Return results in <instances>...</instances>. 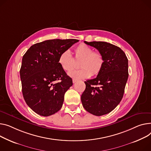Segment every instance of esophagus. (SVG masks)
<instances>
[{
  "instance_id": "obj_1",
  "label": "esophagus",
  "mask_w": 151,
  "mask_h": 151,
  "mask_svg": "<svg viewBox=\"0 0 151 151\" xmlns=\"http://www.w3.org/2000/svg\"><path fill=\"white\" fill-rule=\"evenodd\" d=\"M72 81H73V83H75L77 81V80H76V79H73Z\"/></svg>"
}]
</instances>
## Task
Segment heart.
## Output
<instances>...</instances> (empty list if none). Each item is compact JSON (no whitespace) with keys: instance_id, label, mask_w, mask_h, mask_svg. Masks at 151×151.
Wrapping results in <instances>:
<instances>
[{"instance_id":"heart-1","label":"heart","mask_w":151,"mask_h":151,"mask_svg":"<svg viewBox=\"0 0 151 151\" xmlns=\"http://www.w3.org/2000/svg\"><path fill=\"white\" fill-rule=\"evenodd\" d=\"M74 55L76 61L81 60L79 67L81 69L70 72V76L76 79H84L91 76H96L101 72L104 64V59L100 52H93L92 47L85 44H81L75 48ZM58 63L65 72L72 70L75 64V59L69 50H64L60 53Z\"/></svg>"}]
</instances>
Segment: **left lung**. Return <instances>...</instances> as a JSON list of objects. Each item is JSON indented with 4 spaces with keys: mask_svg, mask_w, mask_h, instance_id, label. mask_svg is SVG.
Instances as JSON below:
<instances>
[{
    "mask_svg": "<svg viewBox=\"0 0 151 151\" xmlns=\"http://www.w3.org/2000/svg\"><path fill=\"white\" fill-rule=\"evenodd\" d=\"M84 43L96 48L104 59L103 68L96 78L85 81L81 99L87 111L96 116L110 112L123 96L128 79V59L119 47L106 42Z\"/></svg>",
    "mask_w": 151,
    "mask_h": 151,
    "instance_id": "left-lung-1",
    "label": "left lung"
}]
</instances>
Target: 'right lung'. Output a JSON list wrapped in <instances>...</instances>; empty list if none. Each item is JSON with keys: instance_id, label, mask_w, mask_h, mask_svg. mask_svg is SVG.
<instances>
[{"instance_id": "obj_1", "label": "right lung", "mask_w": 151, "mask_h": 151, "mask_svg": "<svg viewBox=\"0 0 151 151\" xmlns=\"http://www.w3.org/2000/svg\"><path fill=\"white\" fill-rule=\"evenodd\" d=\"M78 39H52L37 43L23 56L20 70L22 94L36 114L48 116L61 109L64 94L73 85L58 63L59 56Z\"/></svg>"}]
</instances>
